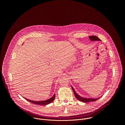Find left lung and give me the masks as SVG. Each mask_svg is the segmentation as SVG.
<instances>
[{"mask_svg": "<svg viewBox=\"0 0 125 125\" xmlns=\"http://www.w3.org/2000/svg\"><path fill=\"white\" fill-rule=\"evenodd\" d=\"M90 38V39L92 41H101L98 37H97L96 36H95V35H92V36H90L88 37ZM72 90L74 92V93L75 94V95L76 97V98L82 102H92V101H95L97 100H98L100 97L97 98H83L81 96H80V95H79L78 94H77L76 93L75 90L74 89V88L72 86Z\"/></svg>", "mask_w": 125, "mask_h": 125, "instance_id": "left-lung-1", "label": "left lung"}]
</instances>
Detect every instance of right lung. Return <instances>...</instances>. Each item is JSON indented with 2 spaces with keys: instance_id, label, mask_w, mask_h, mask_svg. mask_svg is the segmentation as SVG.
<instances>
[{
  "instance_id": "obj_1",
  "label": "right lung",
  "mask_w": 125,
  "mask_h": 125,
  "mask_svg": "<svg viewBox=\"0 0 125 125\" xmlns=\"http://www.w3.org/2000/svg\"><path fill=\"white\" fill-rule=\"evenodd\" d=\"M55 97V95L54 94L51 98H49L48 100H45V101H33L32 100H30L29 99H26L25 98H24L25 99H26L27 100L29 101V102L32 103L33 104H37V105H45L48 104L50 103L51 102H52L53 100H54Z\"/></svg>"
}]
</instances>
